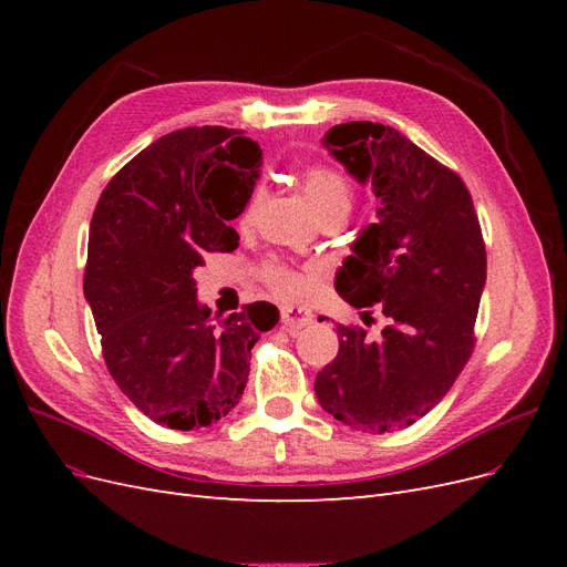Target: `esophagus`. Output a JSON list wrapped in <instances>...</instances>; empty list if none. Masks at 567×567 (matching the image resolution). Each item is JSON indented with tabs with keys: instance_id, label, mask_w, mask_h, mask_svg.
Wrapping results in <instances>:
<instances>
[{
	"instance_id": "esophagus-1",
	"label": "esophagus",
	"mask_w": 567,
	"mask_h": 567,
	"mask_svg": "<svg viewBox=\"0 0 567 567\" xmlns=\"http://www.w3.org/2000/svg\"><path fill=\"white\" fill-rule=\"evenodd\" d=\"M315 321V315L310 310H305V307H281V323L284 329H290V331H298V329H305V326H310Z\"/></svg>"
}]
</instances>
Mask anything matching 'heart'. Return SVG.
I'll list each match as a JSON object with an SVG mask.
<instances>
[{"label": "heart", "instance_id": "1", "mask_svg": "<svg viewBox=\"0 0 567 567\" xmlns=\"http://www.w3.org/2000/svg\"><path fill=\"white\" fill-rule=\"evenodd\" d=\"M300 188L307 198V203L312 205V210L321 217L331 210H350V203H352V186L346 179V175L338 173L333 167H307L302 177H300ZM265 203V188L262 186H255L246 205L238 213V229H252L257 215H260V208ZM260 279L269 286L271 293H277L279 298L286 300H298L307 293V288H310V281H307L305 274L290 269L277 260H267L260 267Z\"/></svg>", "mask_w": 567, "mask_h": 567}]
</instances>
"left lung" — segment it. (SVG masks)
Returning <instances> with one entry per match:
<instances>
[{"instance_id":"left-lung-1","label":"left lung","mask_w":567,"mask_h":567,"mask_svg":"<svg viewBox=\"0 0 567 567\" xmlns=\"http://www.w3.org/2000/svg\"><path fill=\"white\" fill-rule=\"evenodd\" d=\"M321 144L381 200L336 290L357 310L379 307L388 326L371 340L338 323L340 350L317 373L315 392L354 431L394 433L442 402L473 352L487 279L483 231L461 177L394 127L342 123Z\"/></svg>"}]
</instances>
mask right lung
I'll return each mask as SVG.
<instances>
[{
  "instance_id": "obj_1",
  "label": "right lung",
  "mask_w": 567,
  "mask_h": 567,
  "mask_svg": "<svg viewBox=\"0 0 567 567\" xmlns=\"http://www.w3.org/2000/svg\"><path fill=\"white\" fill-rule=\"evenodd\" d=\"M262 148L227 127H186L146 146L101 194L90 225L84 300L106 367L158 425L198 431L238 404L250 350L279 321L269 302L227 319L196 298L208 252H231L229 221L260 177Z\"/></svg>"
}]
</instances>
